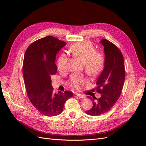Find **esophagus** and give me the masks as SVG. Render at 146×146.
I'll return each instance as SVG.
<instances>
[{"label": "esophagus", "mask_w": 146, "mask_h": 146, "mask_svg": "<svg viewBox=\"0 0 146 146\" xmlns=\"http://www.w3.org/2000/svg\"><path fill=\"white\" fill-rule=\"evenodd\" d=\"M76 95L77 96L78 98H85V96L83 94H79V93H76Z\"/></svg>", "instance_id": "esophagus-1"}]
</instances>
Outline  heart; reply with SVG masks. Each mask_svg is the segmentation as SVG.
<instances>
[{
    "label": "heart",
    "instance_id": "obj_1",
    "mask_svg": "<svg viewBox=\"0 0 146 146\" xmlns=\"http://www.w3.org/2000/svg\"><path fill=\"white\" fill-rule=\"evenodd\" d=\"M74 56L80 60L83 64L86 73L90 76H94L102 69L105 58L102 53L97 51L90 42L84 41L74 44L69 49ZM68 56L61 54L57 60V67L61 72L67 70ZM86 82V78L81 75L74 74L70 77V85L75 89H78L80 85Z\"/></svg>",
    "mask_w": 146,
    "mask_h": 146
}]
</instances>
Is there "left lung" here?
Wrapping results in <instances>:
<instances>
[{"mask_svg":"<svg viewBox=\"0 0 146 146\" xmlns=\"http://www.w3.org/2000/svg\"><path fill=\"white\" fill-rule=\"evenodd\" d=\"M104 47L105 66L96 82V91L100 98L88 97L93 103L91 109L85 113L97 116L109 111L121 96L125 77L123 57L119 48L107 39L100 41Z\"/></svg>","mask_w":146,"mask_h":146,"instance_id":"left-lung-1","label":"left lung"}]
</instances>
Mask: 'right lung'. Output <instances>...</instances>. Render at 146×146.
<instances>
[{"label": "right lung", "instance_id": "right-lung-1", "mask_svg": "<svg viewBox=\"0 0 146 146\" xmlns=\"http://www.w3.org/2000/svg\"><path fill=\"white\" fill-rule=\"evenodd\" d=\"M66 44L47 36L32 42L25 51L23 67L28 98L38 111L45 116L61 113L65 102L73 96L70 91L54 93L50 76L57 72L56 55Z\"/></svg>", "mask_w": 146, "mask_h": 146}]
</instances>
